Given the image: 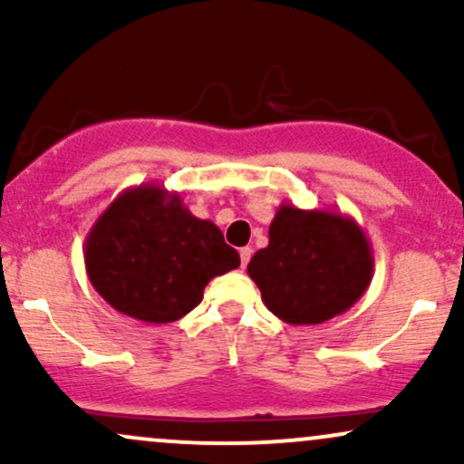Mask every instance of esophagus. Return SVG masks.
<instances>
[{"label": "esophagus", "mask_w": 464, "mask_h": 464, "mask_svg": "<svg viewBox=\"0 0 464 464\" xmlns=\"http://www.w3.org/2000/svg\"><path fill=\"white\" fill-rule=\"evenodd\" d=\"M250 255H253V248H248V246L239 248V262H242V268H246V266H248Z\"/></svg>", "instance_id": "34e87169"}]
</instances>
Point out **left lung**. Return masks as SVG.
<instances>
[{
	"mask_svg": "<svg viewBox=\"0 0 464 464\" xmlns=\"http://www.w3.org/2000/svg\"><path fill=\"white\" fill-rule=\"evenodd\" d=\"M268 246L248 262L264 305L290 324H318L347 312L372 279V250L351 216L284 202Z\"/></svg>",
	"mask_w": 464,
	"mask_h": 464,
	"instance_id": "1",
	"label": "left lung"
}]
</instances>
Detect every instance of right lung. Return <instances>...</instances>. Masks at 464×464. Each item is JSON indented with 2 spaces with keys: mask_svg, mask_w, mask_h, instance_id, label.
<instances>
[{
  "mask_svg": "<svg viewBox=\"0 0 464 464\" xmlns=\"http://www.w3.org/2000/svg\"><path fill=\"white\" fill-rule=\"evenodd\" d=\"M87 276L113 310L141 323H174L202 301L205 285L236 270L239 255L177 191L141 183L121 191L84 239Z\"/></svg>",
  "mask_w": 464,
  "mask_h": 464,
  "instance_id": "1",
  "label": "right lung"
}]
</instances>
